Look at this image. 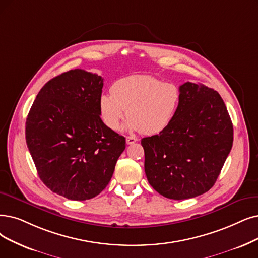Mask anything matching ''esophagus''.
Segmentation results:
<instances>
[{"label":"esophagus","instance_id":"34e87169","mask_svg":"<svg viewBox=\"0 0 258 258\" xmlns=\"http://www.w3.org/2000/svg\"><path fill=\"white\" fill-rule=\"evenodd\" d=\"M137 141H138V139L135 138V137H127V138H126V143L128 144V145H131V144L136 143Z\"/></svg>","mask_w":258,"mask_h":258}]
</instances>
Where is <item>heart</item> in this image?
Masks as SVG:
<instances>
[{
	"instance_id": "1",
	"label": "heart",
	"mask_w": 258,
	"mask_h": 258,
	"mask_svg": "<svg viewBox=\"0 0 258 258\" xmlns=\"http://www.w3.org/2000/svg\"><path fill=\"white\" fill-rule=\"evenodd\" d=\"M181 96L180 87L172 82L150 75L127 76L113 84L111 94L99 97L100 117L110 130H116L127 114V130L158 135L176 117Z\"/></svg>"
}]
</instances>
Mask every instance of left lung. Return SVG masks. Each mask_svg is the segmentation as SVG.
<instances>
[{"mask_svg": "<svg viewBox=\"0 0 258 258\" xmlns=\"http://www.w3.org/2000/svg\"><path fill=\"white\" fill-rule=\"evenodd\" d=\"M170 125L141 141L145 172L164 197L184 200L210 190L233 145V123L217 91L185 82Z\"/></svg>", "mask_w": 258, "mask_h": 258, "instance_id": "left-lung-1", "label": "left lung"}]
</instances>
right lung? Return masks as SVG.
Segmentation results:
<instances>
[{"label": "right lung", "instance_id": "add662e5", "mask_svg": "<svg viewBox=\"0 0 258 258\" xmlns=\"http://www.w3.org/2000/svg\"><path fill=\"white\" fill-rule=\"evenodd\" d=\"M104 78L75 69L50 79L26 118L25 138L39 177L70 200L96 197L109 184L126 140L100 118Z\"/></svg>", "mask_w": 258, "mask_h": 258}]
</instances>
